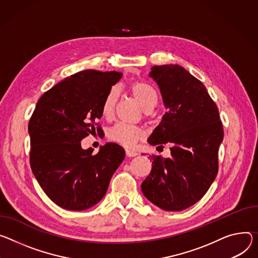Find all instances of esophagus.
Wrapping results in <instances>:
<instances>
[{"label": "esophagus", "instance_id": "1", "mask_svg": "<svg viewBox=\"0 0 258 258\" xmlns=\"http://www.w3.org/2000/svg\"><path fill=\"white\" fill-rule=\"evenodd\" d=\"M125 154H126V156H128V157H135V156L138 155V152L135 151V150L126 149V150H125Z\"/></svg>", "mask_w": 258, "mask_h": 258}]
</instances>
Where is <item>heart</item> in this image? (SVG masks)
<instances>
[{
	"label": "heart",
	"mask_w": 258,
	"mask_h": 258,
	"mask_svg": "<svg viewBox=\"0 0 258 258\" xmlns=\"http://www.w3.org/2000/svg\"><path fill=\"white\" fill-rule=\"evenodd\" d=\"M130 91L139 105L144 109L145 113L148 114L156 106L157 93L150 84L143 81L134 82L130 86ZM117 98H118V91L116 88H111L102 102L101 112L108 119L114 114ZM107 135L110 140L124 147H133L139 140L144 138L145 131L137 125L119 122L110 127Z\"/></svg>",
	"instance_id": "heart-1"
}]
</instances>
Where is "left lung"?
Segmentation results:
<instances>
[{
	"label": "left lung",
	"instance_id": "obj_1",
	"mask_svg": "<svg viewBox=\"0 0 258 258\" xmlns=\"http://www.w3.org/2000/svg\"><path fill=\"white\" fill-rule=\"evenodd\" d=\"M149 76L168 111L148 143L161 148L170 144L171 157L150 156L152 169L141 189L158 208L182 211L199 202L216 178L222 123L205 85L183 67L154 66Z\"/></svg>",
	"mask_w": 258,
	"mask_h": 258
}]
</instances>
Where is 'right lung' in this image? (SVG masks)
<instances>
[{
    "instance_id": "1",
    "label": "right lung",
    "mask_w": 258,
    "mask_h": 258,
    "mask_svg": "<svg viewBox=\"0 0 258 258\" xmlns=\"http://www.w3.org/2000/svg\"><path fill=\"white\" fill-rule=\"evenodd\" d=\"M120 72L85 70L46 91L29 122L30 163L41 188L53 203L71 211L98 204L106 195L124 149L107 143L93 155L82 139L101 132V105Z\"/></svg>"
}]
</instances>
